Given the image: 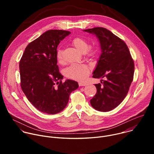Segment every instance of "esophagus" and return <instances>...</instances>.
<instances>
[{
    "label": "esophagus",
    "mask_w": 154,
    "mask_h": 154,
    "mask_svg": "<svg viewBox=\"0 0 154 154\" xmlns=\"http://www.w3.org/2000/svg\"><path fill=\"white\" fill-rule=\"evenodd\" d=\"M79 85L80 86H86L87 84L84 82H80V83H79Z\"/></svg>",
    "instance_id": "34e87169"
}]
</instances>
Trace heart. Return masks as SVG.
<instances>
[{
	"mask_svg": "<svg viewBox=\"0 0 154 154\" xmlns=\"http://www.w3.org/2000/svg\"><path fill=\"white\" fill-rule=\"evenodd\" d=\"M72 44L80 52L88 54H93V50L88 49V43L85 39L80 37H76L72 40ZM57 58L58 62L63 61V51L61 49H58L57 53ZM90 72V68L86 65L73 63L65 70V74L67 77L77 80H85Z\"/></svg>",
	"mask_w": 154,
	"mask_h": 154,
	"instance_id": "heart-1",
	"label": "heart"
}]
</instances>
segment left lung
<instances>
[{
	"mask_svg": "<svg viewBox=\"0 0 154 154\" xmlns=\"http://www.w3.org/2000/svg\"><path fill=\"white\" fill-rule=\"evenodd\" d=\"M95 35L101 50L93 77L101 79L95 84L96 95L90 100L96 110L108 112L118 106L125 97L133 81L134 63L126 44L109 30L95 27L83 30Z\"/></svg>",
	"mask_w": 154,
	"mask_h": 154,
	"instance_id": "left-lung-1",
	"label": "left lung"
}]
</instances>
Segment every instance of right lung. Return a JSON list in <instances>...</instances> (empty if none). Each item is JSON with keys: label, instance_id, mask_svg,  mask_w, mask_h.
<instances>
[{"label": "right lung", "instance_id": "add662e5", "mask_svg": "<svg viewBox=\"0 0 154 154\" xmlns=\"http://www.w3.org/2000/svg\"><path fill=\"white\" fill-rule=\"evenodd\" d=\"M69 31L50 30L29 44L19 63L21 88L38 110L57 114L66 106L71 92L79 88L77 82L66 80L59 72L57 47Z\"/></svg>", "mask_w": 154, "mask_h": 154}]
</instances>
